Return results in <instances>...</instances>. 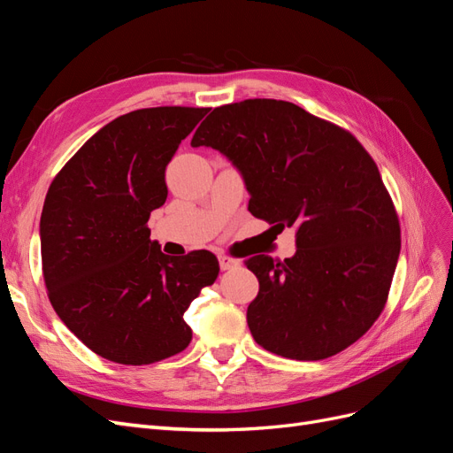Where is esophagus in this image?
<instances>
[{"label": "esophagus", "instance_id": "34e87169", "mask_svg": "<svg viewBox=\"0 0 453 453\" xmlns=\"http://www.w3.org/2000/svg\"><path fill=\"white\" fill-rule=\"evenodd\" d=\"M219 266H221V270H232V268L240 266V260L232 258L228 255H221V257H219Z\"/></svg>", "mask_w": 453, "mask_h": 453}]
</instances>
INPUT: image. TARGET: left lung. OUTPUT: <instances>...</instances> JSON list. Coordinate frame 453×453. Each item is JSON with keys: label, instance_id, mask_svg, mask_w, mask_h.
I'll return each instance as SVG.
<instances>
[{"label": "left lung", "instance_id": "left-lung-1", "mask_svg": "<svg viewBox=\"0 0 453 453\" xmlns=\"http://www.w3.org/2000/svg\"><path fill=\"white\" fill-rule=\"evenodd\" d=\"M193 147L225 155L251 195L250 211L296 228V253L245 260L258 280L248 325L258 346L319 361L357 342L386 306L401 226L376 162L346 130L291 102L215 107Z\"/></svg>", "mask_w": 453, "mask_h": 453}]
</instances>
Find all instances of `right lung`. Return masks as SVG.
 <instances>
[{"label": "right lung", "instance_id": "1", "mask_svg": "<svg viewBox=\"0 0 453 453\" xmlns=\"http://www.w3.org/2000/svg\"><path fill=\"white\" fill-rule=\"evenodd\" d=\"M210 107H149L117 117L54 177L41 213L50 304L100 357L150 365L183 351V313L217 280L210 251L173 258L150 240L168 162Z\"/></svg>", "mask_w": 453, "mask_h": 453}]
</instances>
